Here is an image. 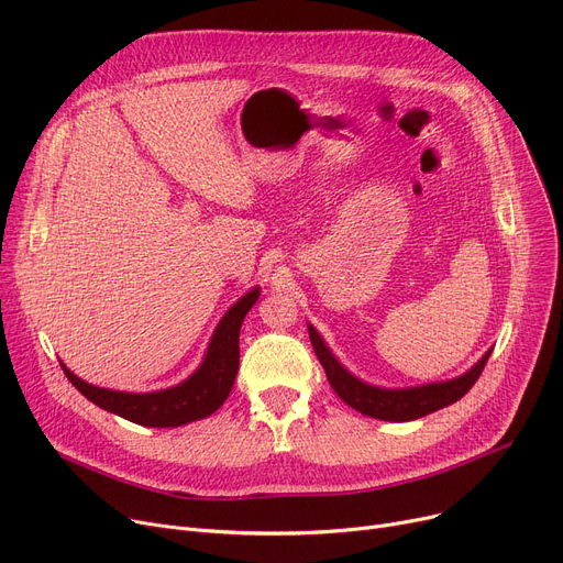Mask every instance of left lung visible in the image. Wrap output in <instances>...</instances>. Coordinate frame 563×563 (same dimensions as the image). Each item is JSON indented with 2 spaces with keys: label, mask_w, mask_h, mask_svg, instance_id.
<instances>
[{
  "label": "left lung",
  "mask_w": 563,
  "mask_h": 563,
  "mask_svg": "<svg viewBox=\"0 0 563 563\" xmlns=\"http://www.w3.org/2000/svg\"><path fill=\"white\" fill-rule=\"evenodd\" d=\"M308 333L317 358L323 372H327V378L331 383V388L338 393V397L351 408L363 412V416L383 422H410L459 401L472 386H475L493 351L488 349L484 356L461 376L435 383H422V386L383 388L349 372L312 323H308Z\"/></svg>",
  "instance_id": "obj_1"
}]
</instances>
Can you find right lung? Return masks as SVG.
Returning <instances> with one entry per match:
<instances>
[{
    "instance_id": "1",
    "label": "right lung",
    "mask_w": 563,
    "mask_h": 563,
    "mask_svg": "<svg viewBox=\"0 0 563 563\" xmlns=\"http://www.w3.org/2000/svg\"><path fill=\"white\" fill-rule=\"evenodd\" d=\"M260 299V287L249 289L242 299H236L217 323L205 349L200 365L180 383L170 388L153 393H123L100 388L86 383L64 363V374L73 386L96 406L121 416L141 427H183L202 418H210L228 399L236 369H240V329L246 312Z\"/></svg>"
}]
</instances>
